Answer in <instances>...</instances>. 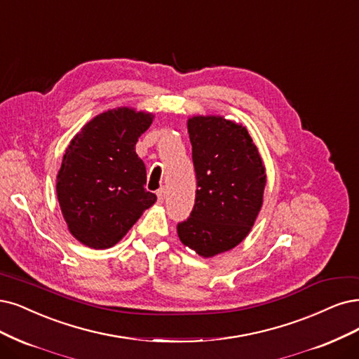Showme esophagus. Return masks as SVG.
<instances>
[{
  "mask_svg": "<svg viewBox=\"0 0 359 359\" xmlns=\"http://www.w3.org/2000/svg\"><path fill=\"white\" fill-rule=\"evenodd\" d=\"M156 196H158V201L163 203V201L165 200V189H164V188H159V189L156 191Z\"/></svg>",
  "mask_w": 359,
  "mask_h": 359,
  "instance_id": "1",
  "label": "esophagus"
}]
</instances>
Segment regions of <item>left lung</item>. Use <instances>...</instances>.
<instances>
[{"mask_svg":"<svg viewBox=\"0 0 359 359\" xmlns=\"http://www.w3.org/2000/svg\"><path fill=\"white\" fill-rule=\"evenodd\" d=\"M196 195L191 216L177 224L180 241L203 257L240 244L263 204L266 172L241 124L216 115L188 119Z\"/></svg>","mask_w":359,"mask_h":359,"instance_id":"left-lung-1","label":"left lung"}]
</instances>
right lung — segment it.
I'll use <instances>...</instances> for the list:
<instances>
[{"label": "right lung", "mask_w": 359, "mask_h": 359, "mask_svg": "<svg viewBox=\"0 0 359 359\" xmlns=\"http://www.w3.org/2000/svg\"><path fill=\"white\" fill-rule=\"evenodd\" d=\"M154 115L133 108L106 111L88 121L66 148L56 192L76 240L95 250L115 245L156 196L144 189L137 139Z\"/></svg>", "instance_id": "add662e5"}]
</instances>
